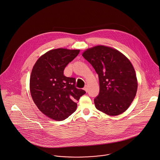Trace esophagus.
<instances>
[{"mask_svg":"<svg viewBox=\"0 0 160 160\" xmlns=\"http://www.w3.org/2000/svg\"><path fill=\"white\" fill-rule=\"evenodd\" d=\"M84 90H85V91H86V92H87V91H88V90H88V89H87V86H85V87H84Z\"/></svg>","mask_w":160,"mask_h":160,"instance_id":"obj_1","label":"esophagus"}]
</instances>
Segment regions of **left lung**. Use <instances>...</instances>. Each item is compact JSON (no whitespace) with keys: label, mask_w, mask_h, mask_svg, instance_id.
<instances>
[{"label":"left lung","mask_w":160,"mask_h":160,"mask_svg":"<svg viewBox=\"0 0 160 160\" xmlns=\"http://www.w3.org/2000/svg\"><path fill=\"white\" fill-rule=\"evenodd\" d=\"M98 74L100 93L94 102L102 112L116 116L130 106L137 92L134 68L124 54L111 47L98 45L82 54Z\"/></svg>","instance_id":"obj_1"}]
</instances>
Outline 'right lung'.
<instances>
[{
  "label": "right lung",
  "mask_w": 160,
  "mask_h": 160,
  "mask_svg": "<svg viewBox=\"0 0 160 160\" xmlns=\"http://www.w3.org/2000/svg\"><path fill=\"white\" fill-rule=\"evenodd\" d=\"M79 49L58 48L40 56L33 67L30 92L38 109L46 116L61 121L76 110L77 103L86 93L76 88L75 78L63 75L66 66L79 53Z\"/></svg>",
  "instance_id": "right-lung-1"
}]
</instances>
